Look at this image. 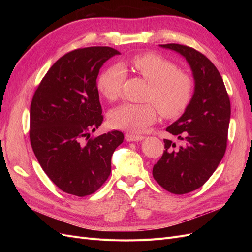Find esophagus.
<instances>
[{"label": "esophagus", "instance_id": "obj_1", "mask_svg": "<svg viewBox=\"0 0 252 252\" xmlns=\"http://www.w3.org/2000/svg\"><path fill=\"white\" fill-rule=\"evenodd\" d=\"M125 140L127 142H138V141L144 140V136L143 135H135V134H131V133H126Z\"/></svg>", "mask_w": 252, "mask_h": 252}]
</instances>
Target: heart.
<instances>
[{"mask_svg":"<svg viewBox=\"0 0 252 252\" xmlns=\"http://www.w3.org/2000/svg\"><path fill=\"white\" fill-rule=\"evenodd\" d=\"M130 65L143 79L149 83L144 104L124 103L109 113V122L114 128L138 132L154 123L158 109L165 118H177L184 111L192 97V81L184 72L179 71L170 61L146 52L134 56ZM126 71L121 65L111 66L97 79V89L108 101H117L121 95Z\"/></svg>","mask_w":252,"mask_h":252,"instance_id":"obj_1","label":"heart"}]
</instances>
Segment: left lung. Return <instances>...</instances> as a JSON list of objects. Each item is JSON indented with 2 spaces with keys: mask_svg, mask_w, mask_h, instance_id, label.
Returning a JSON list of instances; mask_svg holds the SVG:
<instances>
[{
  "mask_svg": "<svg viewBox=\"0 0 252 252\" xmlns=\"http://www.w3.org/2000/svg\"><path fill=\"white\" fill-rule=\"evenodd\" d=\"M159 46L184 57L192 70L194 93L182 117L166 128L184 141L164 140L165 150L154 166L155 180L165 190L184 194L203 186L225 155L230 101L217 67L203 53L180 44Z\"/></svg>",
  "mask_w": 252,
  "mask_h": 252,
  "instance_id": "left-lung-1",
  "label": "left lung"
}]
</instances>
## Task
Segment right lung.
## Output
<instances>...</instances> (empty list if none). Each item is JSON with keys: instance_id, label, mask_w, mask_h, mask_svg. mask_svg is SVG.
Listing matches in <instances>:
<instances>
[{"instance_id": "right-lung-1", "label": "right lung", "mask_w": 252, "mask_h": 252, "mask_svg": "<svg viewBox=\"0 0 252 252\" xmlns=\"http://www.w3.org/2000/svg\"><path fill=\"white\" fill-rule=\"evenodd\" d=\"M116 55L120 52L107 46L68 52L50 67L33 94L30 143L44 172L66 193L95 192L110 175L112 154L124 141L118 130L90 138L103 122L96 78Z\"/></svg>"}]
</instances>
